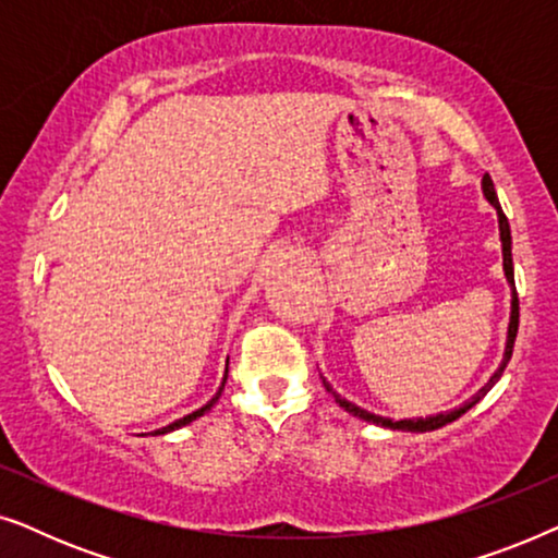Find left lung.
<instances>
[{"mask_svg":"<svg viewBox=\"0 0 558 558\" xmlns=\"http://www.w3.org/2000/svg\"><path fill=\"white\" fill-rule=\"evenodd\" d=\"M483 193L487 197V203L493 205L495 210H498V226H500V243H502V271H506V279L510 284V294H513V300H510V323H508V340H506V353H502V363L500 368L493 373L490 380L480 388V391L472 396L470 401H464L460 409H452V411H441V414L437 416H426V418H401V422H393V418H386V416H378V414H371V411H365L361 407H355V403H350L342 399L340 393H335L330 384L327 380H323L327 391L332 393V399L340 403L342 409L348 411V414H353L357 418H363V422H371V424H378V426H386V429H399V432H434L439 429V426H445L449 422H454V418H460L464 411L475 407V403L483 399V396L490 391V388L495 386V380H498L502 376V371H506V365L510 361V355H513V345H515V335H518V292H515V277H513V254H510V226H508V218L506 213H502L500 203H498V195H495V185L490 180V174H485L483 178Z\"/></svg>","mask_w":558,"mask_h":558,"instance_id":"left-lung-1","label":"left lung"}]
</instances>
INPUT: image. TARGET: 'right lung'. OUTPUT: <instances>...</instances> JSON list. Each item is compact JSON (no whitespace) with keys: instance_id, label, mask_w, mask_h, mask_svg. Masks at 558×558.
Returning <instances> with one entry per match:
<instances>
[{"instance_id":"add662e5","label":"right lung","mask_w":558,"mask_h":558,"mask_svg":"<svg viewBox=\"0 0 558 558\" xmlns=\"http://www.w3.org/2000/svg\"><path fill=\"white\" fill-rule=\"evenodd\" d=\"M226 376H228V368H226ZM223 386H226V378H223V384H220V388H218V393L213 396V399L205 403L203 409H197V411H193V414H187V416H182V418H178V422H172V424H167V426H162V429H157V432H151V434H167V432H174V429H180V426H185V424H190V422H195L197 416H203L205 411H210V407L213 403H216L218 399H220V393H223Z\"/></svg>"}]
</instances>
